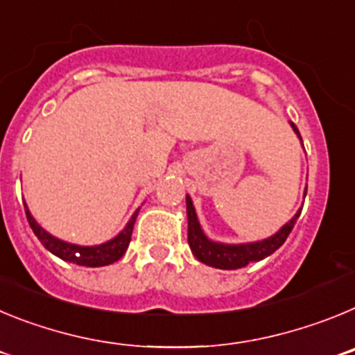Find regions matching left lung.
I'll return each instance as SVG.
<instances>
[{"label": "left lung", "instance_id": "left-lung-1", "mask_svg": "<svg viewBox=\"0 0 355 355\" xmlns=\"http://www.w3.org/2000/svg\"><path fill=\"white\" fill-rule=\"evenodd\" d=\"M293 131L297 133L300 140L299 130L293 122H290ZM307 193V188L304 190V196ZM300 211L295 213V216L290 222L279 229L277 233L272 234L270 238H265L261 241H252V243H238V245H231V243H218V241L209 240L205 234V231L200 229L199 220H197L196 208L192 205V199L187 196V215H188V243L192 249L193 256L205 265L215 266V268H222V270H236V268H243L249 263L261 261V259L268 258L270 254H274L279 247L286 241L288 234L291 233L295 222L300 216Z\"/></svg>", "mask_w": 355, "mask_h": 355}]
</instances>
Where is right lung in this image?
Segmentation results:
<instances>
[{
	"label": "right lung",
	"instance_id": "right-lung-1",
	"mask_svg": "<svg viewBox=\"0 0 355 355\" xmlns=\"http://www.w3.org/2000/svg\"><path fill=\"white\" fill-rule=\"evenodd\" d=\"M24 211H26V218L30 227L33 229L35 236L39 238L40 243H42L49 252L58 256V258L64 259V261L76 263V265L80 266H106L119 261V259L124 256V252L128 250V245H130V241H131V233H133L135 220H137V215H139V209H137V211L133 213V216L130 218V222L126 224V227L122 229L117 236L106 241V243H101V245H92V247H83V245H74V243H67V241L51 236L48 231H44V229L37 224L35 218L31 216L30 209H28L26 205H24Z\"/></svg>",
	"mask_w": 355,
	"mask_h": 355
}]
</instances>
